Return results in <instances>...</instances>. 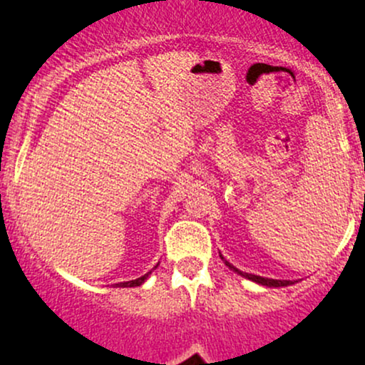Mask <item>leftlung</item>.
I'll return each mask as SVG.
<instances>
[{
  "label": "left lung",
  "instance_id": "left-lung-1",
  "mask_svg": "<svg viewBox=\"0 0 365 365\" xmlns=\"http://www.w3.org/2000/svg\"><path fill=\"white\" fill-rule=\"evenodd\" d=\"M221 259H223V262L226 264V266L230 267V269L233 271V273L240 274L242 278L245 279H250V282L257 283V284H262V287H269V288H278V287H290V284H293L295 282H292V279H273V278H262V276H257V274H249V273H244V271H240L238 267L233 266V264H230L226 259L221 255Z\"/></svg>",
  "mask_w": 365,
  "mask_h": 365
}]
</instances>
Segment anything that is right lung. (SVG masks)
<instances>
[{
    "instance_id": "right-lung-1",
    "label": "right lung",
    "mask_w": 365,
    "mask_h": 365,
    "mask_svg": "<svg viewBox=\"0 0 365 365\" xmlns=\"http://www.w3.org/2000/svg\"><path fill=\"white\" fill-rule=\"evenodd\" d=\"M154 267H158V264ZM154 267H153V271H154ZM153 271H149V273H145L144 276H140V278H137V279H132V282H123V283H115V287H118V288H128V287H140L142 283L145 282V279L149 278L150 276V273H153Z\"/></svg>"
}]
</instances>
